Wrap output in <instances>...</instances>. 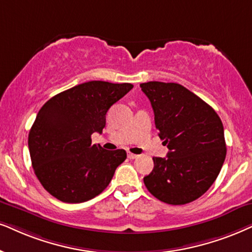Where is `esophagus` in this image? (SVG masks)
Segmentation results:
<instances>
[{
	"label": "esophagus",
	"mask_w": 252,
	"mask_h": 252,
	"mask_svg": "<svg viewBox=\"0 0 252 252\" xmlns=\"http://www.w3.org/2000/svg\"><path fill=\"white\" fill-rule=\"evenodd\" d=\"M138 156L135 155V154H131V152H128V158L129 159H136Z\"/></svg>",
	"instance_id": "esophagus-1"
}]
</instances>
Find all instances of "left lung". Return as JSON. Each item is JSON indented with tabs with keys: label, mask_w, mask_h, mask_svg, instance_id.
<instances>
[{
	"label": "left lung",
	"mask_w": 252,
	"mask_h": 252,
	"mask_svg": "<svg viewBox=\"0 0 252 252\" xmlns=\"http://www.w3.org/2000/svg\"><path fill=\"white\" fill-rule=\"evenodd\" d=\"M141 88L151 102L166 158L154 157L144 177L150 193L168 205H185L205 194L227 155L223 124L197 95L174 82L149 81Z\"/></svg>",
	"instance_id": "1"
}]
</instances>
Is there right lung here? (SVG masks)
Segmentation results:
<instances>
[{
	"mask_svg": "<svg viewBox=\"0 0 252 252\" xmlns=\"http://www.w3.org/2000/svg\"><path fill=\"white\" fill-rule=\"evenodd\" d=\"M131 84L88 81L51 97L29 132V151L38 180L63 202L80 203L102 193L126 158L122 149L92 144L106 114L131 91Z\"/></svg>",
	"mask_w": 252,
	"mask_h": 252,
	"instance_id": "1",
	"label": "right lung"
}]
</instances>
